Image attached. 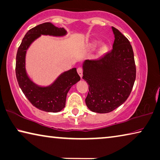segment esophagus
I'll return each mask as SVG.
<instances>
[{"mask_svg":"<svg viewBox=\"0 0 160 160\" xmlns=\"http://www.w3.org/2000/svg\"><path fill=\"white\" fill-rule=\"evenodd\" d=\"M77 71H78V74H79V75H80V77L82 78V72H83L82 68H78V69H77Z\"/></svg>","mask_w":160,"mask_h":160,"instance_id":"obj_1","label":"esophagus"}]
</instances>
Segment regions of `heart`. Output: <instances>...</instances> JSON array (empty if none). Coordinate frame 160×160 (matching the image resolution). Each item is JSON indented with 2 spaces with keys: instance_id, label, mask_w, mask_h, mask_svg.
<instances>
[{
  "instance_id": "heart-1",
  "label": "heart",
  "mask_w": 160,
  "mask_h": 160,
  "mask_svg": "<svg viewBox=\"0 0 160 160\" xmlns=\"http://www.w3.org/2000/svg\"><path fill=\"white\" fill-rule=\"evenodd\" d=\"M98 43V42H95L93 43V46H96L97 45V44ZM107 50H108V48L106 45H103V46L100 48V51H99V55H102L103 54H105V53L107 52Z\"/></svg>"
}]
</instances>
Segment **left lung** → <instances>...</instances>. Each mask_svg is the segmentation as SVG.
<instances>
[{"label": "left lung", "mask_w": 160, "mask_h": 160, "mask_svg": "<svg viewBox=\"0 0 160 160\" xmlns=\"http://www.w3.org/2000/svg\"><path fill=\"white\" fill-rule=\"evenodd\" d=\"M112 49L98 60L83 62V76L89 85L87 107L98 113L112 112L125 102L136 78L133 50L128 39L115 28Z\"/></svg>", "instance_id": "8db88e82"}]
</instances>
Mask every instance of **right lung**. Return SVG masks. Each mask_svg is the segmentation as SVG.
<instances>
[{
    "instance_id": "1",
    "label": "right lung",
    "mask_w": 160,
    "mask_h": 160,
    "mask_svg": "<svg viewBox=\"0 0 160 160\" xmlns=\"http://www.w3.org/2000/svg\"><path fill=\"white\" fill-rule=\"evenodd\" d=\"M67 31L63 28H58L51 22H44L32 28L22 39L16 55V74L18 85L30 103L40 110L58 112L65 106L66 96L71 87L80 81V77L76 68L62 72L49 86L41 87L30 79L25 70V55L28 48L41 35L63 36Z\"/></svg>"
}]
</instances>
